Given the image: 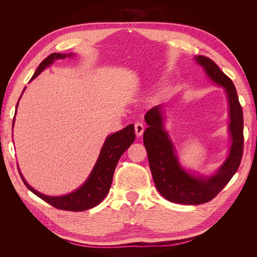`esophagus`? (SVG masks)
<instances>
[{
  "mask_svg": "<svg viewBox=\"0 0 257 257\" xmlns=\"http://www.w3.org/2000/svg\"><path fill=\"white\" fill-rule=\"evenodd\" d=\"M135 133H136V136H142L143 134H144V131H145V126L143 125L142 123H139V122H136L135 123Z\"/></svg>",
  "mask_w": 257,
  "mask_h": 257,
  "instance_id": "34e87169",
  "label": "esophagus"
}]
</instances>
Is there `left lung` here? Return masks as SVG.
I'll list each match as a JSON object with an SVG mask.
<instances>
[{
    "label": "left lung",
    "mask_w": 257,
    "mask_h": 257,
    "mask_svg": "<svg viewBox=\"0 0 257 257\" xmlns=\"http://www.w3.org/2000/svg\"><path fill=\"white\" fill-rule=\"evenodd\" d=\"M195 60L215 83L222 85L229 102V157L214 176L207 179L193 177L180 167L175 148L164 130L160 107H153L145 115L149 126L144 133V145L155 186L163 197L176 204L199 205L208 203L219 194L239 168L243 153V113L234 83L214 62L205 56Z\"/></svg>",
    "instance_id": "8db88e82"
}]
</instances>
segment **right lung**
I'll return each mask as SVG.
<instances>
[{
  "label": "right lung",
  "instance_id": "right-lung-1",
  "mask_svg": "<svg viewBox=\"0 0 257 257\" xmlns=\"http://www.w3.org/2000/svg\"><path fill=\"white\" fill-rule=\"evenodd\" d=\"M67 56L71 57L72 54L56 52L51 53L50 56H48L41 62L40 66L37 67L36 72L34 73L31 80L34 79L37 75H40L54 60L64 59ZM14 121L15 116L13 123ZM134 141L135 130L133 124H130V125L124 127L123 130L108 136L102 148V151L99 153L96 164L94 168H93L88 180L78 190L71 194H67L65 196L53 197L43 195V194L38 193L33 188H31L25 179H23L21 174L20 176L23 183L26 184V186L31 192H33L36 196L42 198L52 207L61 210H66V211H84V210L97 206L105 198L108 192H109L114 169L116 164H118L119 159L121 158L124 151L134 143Z\"/></svg>",
  "mask_w": 257,
  "mask_h": 257
}]
</instances>
